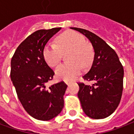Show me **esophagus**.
Wrapping results in <instances>:
<instances>
[{
	"label": "esophagus",
	"instance_id": "1",
	"mask_svg": "<svg viewBox=\"0 0 134 134\" xmlns=\"http://www.w3.org/2000/svg\"><path fill=\"white\" fill-rule=\"evenodd\" d=\"M65 83H66V84L68 85V86H69V85H70V83H71V82H69V81H65Z\"/></svg>",
	"mask_w": 134,
	"mask_h": 134
}]
</instances>
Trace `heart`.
<instances>
[{"instance_id": "obj_1", "label": "heart", "mask_w": 134, "mask_h": 134, "mask_svg": "<svg viewBox=\"0 0 134 134\" xmlns=\"http://www.w3.org/2000/svg\"><path fill=\"white\" fill-rule=\"evenodd\" d=\"M58 44L47 45L43 50V58L48 66L55 67L60 63L63 53L71 51L68 60L72 63L61 64L55 69L58 79L70 81L81 73V65L87 67L92 63L93 51L81 34L73 31L64 32L58 36Z\"/></svg>"}]
</instances>
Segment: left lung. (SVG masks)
<instances>
[{
  "mask_svg": "<svg viewBox=\"0 0 134 134\" xmlns=\"http://www.w3.org/2000/svg\"><path fill=\"white\" fill-rule=\"evenodd\" d=\"M89 39L95 55L90 71L83 78L93 84L78 83V96L88 116L102 119L113 114L119 106L123 92L124 68L116 53L103 39L92 32L71 28Z\"/></svg>",
  "mask_w": 134,
  "mask_h": 134,
  "instance_id": "1",
  "label": "left lung"
}]
</instances>
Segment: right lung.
Masks as SVG:
<instances>
[{
    "label": "right lung",
    "mask_w": 134,
    "mask_h": 134,
    "mask_svg": "<svg viewBox=\"0 0 134 134\" xmlns=\"http://www.w3.org/2000/svg\"><path fill=\"white\" fill-rule=\"evenodd\" d=\"M61 28L38 30L28 36L11 59L10 79L18 98L30 116L41 121L57 116L64 106L67 85L63 81L46 86L54 72L43 58L47 42Z\"/></svg>",
    "instance_id": "1"
}]
</instances>
